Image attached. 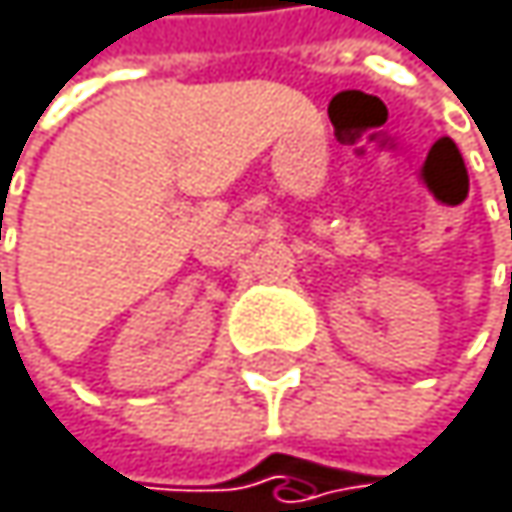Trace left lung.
I'll list each match as a JSON object with an SVG mask.
<instances>
[{
  "mask_svg": "<svg viewBox=\"0 0 512 512\" xmlns=\"http://www.w3.org/2000/svg\"><path fill=\"white\" fill-rule=\"evenodd\" d=\"M510 289H512V274H510Z\"/></svg>",
  "mask_w": 512,
  "mask_h": 512,
  "instance_id": "1",
  "label": "left lung"
}]
</instances>
